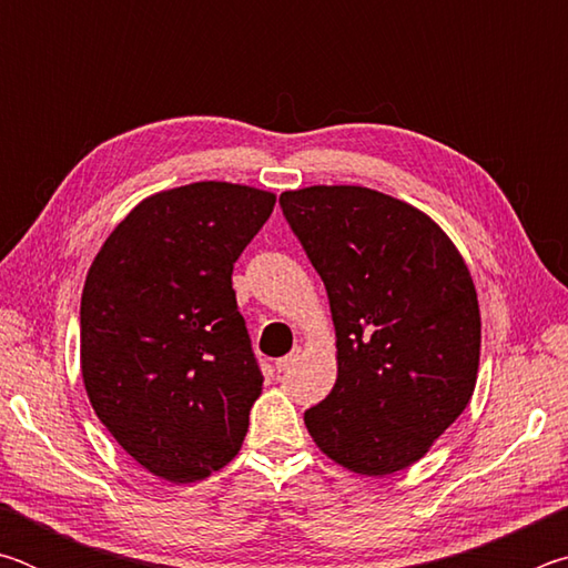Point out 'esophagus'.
Segmentation results:
<instances>
[{
    "mask_svg": "<svg viewBox=\"0 0 568 568\" xmlns=\"http://www.w3.org/2000/svg\"><path fill=\"white\" fill-rule=\"evenodd\" d=\"M297 361H301V353L295 351V353H291V355H285V358H277V361H275V368L281 371V373H285V371H291Z\"/></svg>",
    "mask_w": 568,
    "mask_h": 568,
    "instance_id": "obj_1",
    "label": "esophagus"
}]
</instances>
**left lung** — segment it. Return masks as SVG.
Returning a JSON list of instances; mask_svg holds the SVG:
<instances>
[{
  "label": "left lung",
  "instance_id": "left-lung-1",
  "mask_svg": "<svg viewBox=\"0 0 568 568\" xmlns=\"http://www.w3.org/2000/svg\"><path fill=\"white\" fill-rule=\"evenodd\" d=\"M283 213L323 277L338 378L305 410L325 456L390 476L428 454L474 396L480 311L434 217L361 185L285 190Z\"/></svg>",
  "mask_w": 568,
  "mask_h": 568
}]
</instances>
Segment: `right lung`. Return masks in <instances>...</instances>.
Segmentation results:
<instances>
[{"instance_id":"right-lung-1","label":"right lung","mask_w":568,"mask_h":568,"mask_svg":"<svg viewBox=\"0 0 568 568\" xmlns=\"http://www.w3.org/2000/svg\"><path fill=\"white\" fill-rule=\"evenodd\" d=\"M275 192L190 182L155 192L112 230L88 271L80 365L114 440L170 484L225 468L263 376L233 291V263Z\"/></svg>"}]
</instances>
